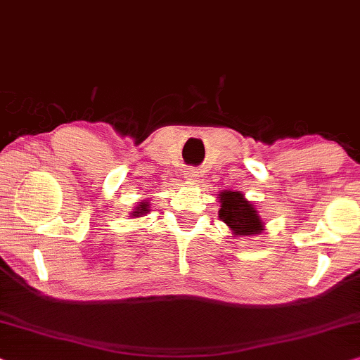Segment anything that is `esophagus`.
I'll use <instances>...</instances> for the list:
<instances>
[{
  "mask_svg": "<svg viewBox=\"0 0 360 360\" xmlns=\"http://www.w3.org/2000/svg\"><path fill=\"white\" fill-rule=\"evenodd\" d=\"M184 175L186 180H196L198 176H200V172H198V169H195V167H188L184 170Z\"/></svg>",
  "mask_w": 360,
  "mask_h": 360,
  "instance_id": "34e87169",
  "label": "esophagus"
}]
</instances>
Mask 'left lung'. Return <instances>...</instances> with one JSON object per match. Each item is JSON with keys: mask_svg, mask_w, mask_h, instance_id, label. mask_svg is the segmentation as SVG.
Masks as SVG:
<instances>
[{"mask_svg": "<svg viewBox=\"0 0 360 360\" xmlns=\"http://www.w3.org/2000/svg\"><path fill=\"white\" fill-rule=\"evenodd\" d=\"M219 217L232 229L236 236H255L263 231V222L253 205L238 191H222Z\"/></svg>", "mask_w": 360, "mask_h": 360, "instance_id": "left-lung-1", "label": "left lung"}]
</instances>
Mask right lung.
I'll list each match as a JSON object with an SVG mask.
<instances>
[{"label": "right lung", "instance_id": "add662e5", "mask_svg": "<svg viewBox=\"0 0 360 360\" xmlns=\"http://www.w3.org/2000/svg\"><path fill=\"white\" fill-rule=\"evenodd\" d=\"M144 212H148V205L146 202H141V205L138 206V210L134 211V216H139V214H144Z\"/></svg>", "mask_w": 360, "mask_h": 360}]
</instances>
